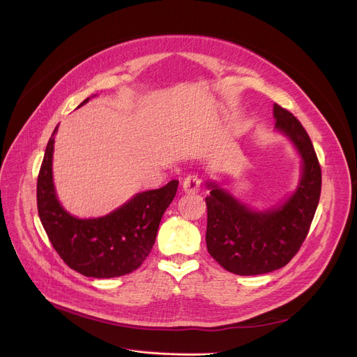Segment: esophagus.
<instances>
[{"mask_svg": "<svg viewBox=\"0 0 357 357\" xmlns=\"http://www.w3.org/2000/svg\"><path fill=\"white\" fill-rule=\"evenodd\" d=\"M201 189V178L195 174H189L183 180V190L186 193H197Z\"/></svg>", "mask_w": 357, "mask_h": 357, "instance_id": "esophagus-1", "label": "esophagus"}]
</instances>
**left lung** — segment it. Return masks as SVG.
I'll return each mask as SVG.
<instances>
[{
	"label": "left lung",
	"mask_w": 357,
	"mask_h": 357,
	"mask_svg": "<svg viewBox=\"0 0 357 357\" xmlns=\"http://www.w3.org/2000/svg\"><path fill=\"white\" fill-rule=\"evenodd\" d=\"M274 117L275 129L294 143L302 159V176L291 197L274 208L255 211L215 183H207V250L226 271L238 275L266 274L287 265L307 238L320 199L321 169L307 131L278 104Z\"/></svg>",
	"instance_id": "left-lung-1"
}]
</instances>
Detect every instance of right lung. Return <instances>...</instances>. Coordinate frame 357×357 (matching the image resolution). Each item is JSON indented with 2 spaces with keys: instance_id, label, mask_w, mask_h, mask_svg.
<instances>
[{
  "instance_id": "1",
  "label": "right lung",
  "mask_w": 357,
  "mask_h": 357,
  "mask_svg": "<svg viewBox=\"0 0 357 357\" xmlns=\"http://www.w3.org/2000/svg\"><path fill=\"white\" fill-rule=\"evenodd\" d=\"M84 100L80 105L88 102ZM53 131L37 180V207L53 248L71 269L86 277L112 278L142 266L155 244L162 215L176 197L178 181L137 193L98 219H77L62 208L53 186Z\"/></svg>"
}]
</instances>
